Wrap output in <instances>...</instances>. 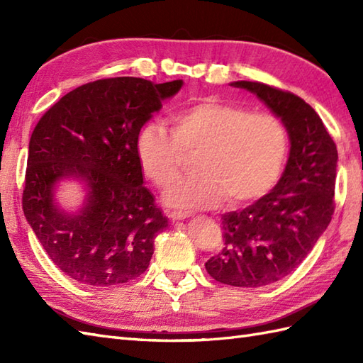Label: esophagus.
I'll use <instances>...</instances> for the list:
<instances>
[{
    "mask_svg": "<svg viewBox=\"0 0 363 363\" xmlns=\"http://www.w3.org/2000/svg\"><path fill=\"white\" fill-rule=\"evenodd\" d=\"M169 218H172L173 221H179V220H186V218H189L190 217V213L189 212H169V215H168Z\"/></svg>",
    "mask_w": 363,
    "mask_h": 363,
    "instance_id": "34e87169",
    "label": "esophagus"
}]
</instances>
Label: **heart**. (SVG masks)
<instances>
[{"label": "heart", "instance_id": "heart-1", "mask_svg": "<svg viewBox=\"0 0 363 363\" xmlns=\"http://www.w3.org/2000/svg\"><path fill=\"white\" fill-rule=\"evenodd\" d=\"M164 126L148 123L137 133L135 156L143 174L160 189L179 177L183 154H197L190 180L172 184L167 206L181 211L256 201L272 190L289 154L284 123L269 113L204 98L176 111Z\"/></svg>", "mask_w": 363, "mask_h": 363}]
</instances>
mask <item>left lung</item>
<instances>
[{
    "mask_svg": "<svg viewBox=\"0 0 363 363\" xmlns=\"http://www.w3.org/2000/svg\"><path fill=\"white\" fill-rule=\"evenodd\" d=\"M230 86L256 95L287 129L290 154L272 191L221 217L223 245L206 262L215 281L256 289L281 281L303 262L334 215L337 146L304 99L262 82Z\"/></svg>",
    "mask_w": 363,
    "mask_h": 363,
    "instance_id": "1",
    "label": "left lung"
}]
</instances>
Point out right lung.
I'll use <instances>...</instances> for the list:
<instances>
[{"instance_id": "1", "label": "right lung", "mask_w": 363, "mask_h": 363, "mask_svg": "<svg viewBox=\"0 0 363 363\" xmlns=\"http://www.w3.org/2000/svg\"><path fill=\"white\" fill-rule=\"evenodd\" d=\"M182 79H99L72 90L48 109L29 140L23 212L60 272L76 282L111 287L146 272L154 238L168 220L143 186L135 137ZM83 184L86 196L68 213L58 184Z\"/></svg>"}]
</instances>
